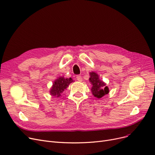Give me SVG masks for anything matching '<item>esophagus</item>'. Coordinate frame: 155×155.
I'll return each instance as SVG.
<instances>
[{
  "instance_id": "obj_1",
  "label": "esophagus",
  "mask_w": 155,
  "mask_h": 155,
  "mask_svg": "<svg viewBox=\"0 0 155 155\" xmlns=\"http://www.w3.org/2000/svg\"><path fill=\"white\" fill-rule=\"evenodd\" d=\"M76 78H77V80H78V82H82V78L80 75H77Z\"/></svg>"
}]
</instances>
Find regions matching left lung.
<instances>
[{
	"label": "left lung",
	"instance_id": "left-lung-1",
	"mask_svg": "<svg viewBox=\"0 0 155 155\" xmlns=\"http://www.w3.org/2000/svg\"><path fill=\"white\" fill-rule=\"evenodd\" d=\"M89 82L92 85L91 92L94 97L98 99L101 98L110 92L108 87L106 86V84L103 80L99 79V76L96 72H90Z\"/></svg>",
	"mask_w": 155,
	"mask_h": 155
}]
</instances>
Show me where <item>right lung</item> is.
Segmentation results:
<instances>
[{"instance_id": "right-lung-1", "label": "right lung", "mask_w": 155, "mask_h": 155, "mask_svg": "<svg viewBox=\"0 0 155 155\" xmlns=\"http://www.w3.org/2000/svg\"><path fill=\"white\" fill-rule=\"evenodd\" d=\"M74 80L71 78H66L64 77H59L54 81L49 93L52 97H59L62 96V94L67 89V87Z\"/></svg>"}]
</instances>
